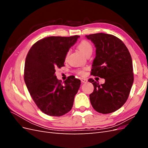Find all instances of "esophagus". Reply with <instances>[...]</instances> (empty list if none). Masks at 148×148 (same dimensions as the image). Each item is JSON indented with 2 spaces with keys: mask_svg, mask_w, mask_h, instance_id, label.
I'll use <instances>...</instances> for the list:
<instances>
[{
  "mask_svg": "<svg viewBox=\"0 0 148 148\" xmlns=\"http://www.w3.org/2000/svg\"><path fill=\"white\" fill-rule=\"evenodd\" d=\"M81 81L82 83H86L88 82V79L86 78H81Z\"/></svg>",
  "mask_w": 148,
  "mask_h": 148,
  "instance_id": "obj_1",
  "label": "esophagus"
}]
</instances>
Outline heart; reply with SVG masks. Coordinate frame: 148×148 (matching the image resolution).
<instances>
[{"label":"heart","instance_id":"obj_1","mask_svg":"<svg viewBox=\"0 0 148 148\" xmlns=\"http://www.w3.org/2000/svg\"><path fill=\"white\" fill-rule=\"evenodd\" d=\"M78 49L86 56L91 55L93 50L92 44H91L90 42L87 41V40H82V41L78 44ZM69 56V51H68L66 53L65 57V60L68 59ZM76 73L79 75L84 76L85 75V74H86V71H85L84 69H78L76 70Z\"/></svg>","mask_w":148,"mask_h":148}]
</instances>
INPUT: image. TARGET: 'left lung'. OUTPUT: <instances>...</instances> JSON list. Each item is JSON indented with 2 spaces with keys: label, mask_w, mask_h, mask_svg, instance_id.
<instances>
[{
  "label": "left lung",
  "mask_w": 148,
  "mask_h": 148,
  "mask_svg": "<svg viewBox=\"0 0 148 148\" xmlns=\"http://www.w3.org/2000/svg\"><path fill=\"white\" fill-rule=\"evenodd\" d=\"M86 37L96 48L91 74L105 79L101 84L88 79L94 86L89 95L91 104L97 112H114L127 101L133 83L131 55L122 40L114 35L96 33Z\"/></svg>",
  "instance_id": "1"
}]
</instances>
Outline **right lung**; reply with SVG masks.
Here are the masks:
<instances>
[{"label":"right lung","instance_id":"obj_1","mask_svg":"<svg viewBox=\"0 0 148 148\" xmlns=\"http://www.w3.org/2000/svg\"><path fill=\"white\" fill-rule=\"evenodd\" d=\"M79 36H50L39 40L26 57L24 79L30 95L42 112L60 117L71 109L81 82L70 76L64 84L55 75L64 66L65 57Z\"/></svg>","mask_w":148,"mask_h":148}]
</instances>
